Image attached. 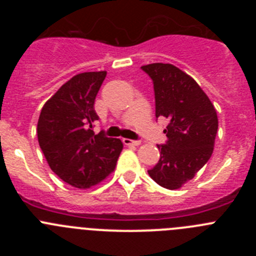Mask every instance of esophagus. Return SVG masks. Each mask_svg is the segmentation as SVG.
Instances as JSON below:
<instances>
[{
	"label": "esophagus",
	"instance_id": "esophagus-1",
	"mask_svg": "<svg viewBox=\"0 0 256 256\" xmlns=\"http://www.w3.org/2000/svg\"><path fill=\"white\" fill-rule=\"evenodd\" d=\"M124 144H130V146H140L141 142L140 141H134V140H128V138H124L123 140Z\"/></svg>",
	"mask_w": 256,
	"mask_h": 256
}]
</instances>
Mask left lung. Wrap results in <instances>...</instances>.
<instances>
[{
	"instance_id": "left-lung-1",
	"label": "left lung",
	"mask_w": 256,
	"mask_h": 256,
	"mask_svg": "<svg viewBox=\"0 0 256 256\" xmlns=\"http://www.w3.org/2000/svg\"><path fill=\"white\" fill-rule=\"evenodd\" d=\"M152 79L155 116L169 119L168 141L158 144L160 159L148 170L164 188L177 190L191 180L208 162L214 150L216 110L194 78L172 64L141 66Z\"/></svg>"
}]
</instances>
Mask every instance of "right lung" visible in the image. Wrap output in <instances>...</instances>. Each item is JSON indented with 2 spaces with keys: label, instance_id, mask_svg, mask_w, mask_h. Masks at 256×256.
Here are the masks:
<instances>
[{
  "label": "right lung",
  "instance_id": "add662e5",
  "mask_svg": "<svg viewBox=\"0 0 256 256\" xmlns=\"http://www.w3.org/2000/svg\"><path fill=\"white\" fill-rule=\"evenodd\" d=\"M106 72L74 76L40 110V148L52 172L70 186L90 188L114 172L123 150L120 140L94 132V98Z\"/></svg>",
  "mask_w": 256,
  "mask_h": 256
}]
</instances>
